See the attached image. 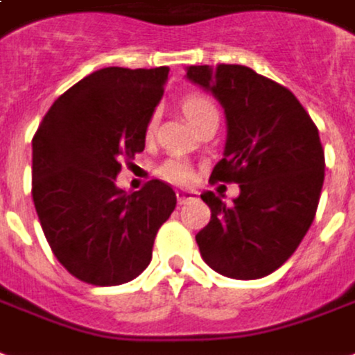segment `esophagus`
<instances>
[{
	"label": "esophagus",
	"instance_id": "obj_1",
	"mask_svg": "<svg viewBox=\"0 0 355 355\" xmlns=\"http://www.w3.org/2000/svg\"><path fill=\"white\" fill-rule=\"evenodd\" d=\"M175 196H178V202L185 204L187 200H193V198H196V196H198V193H196V191H193V189H178V191H175Z\"/></svg>",
	"mask_w": 355,
	"mask_h": 355
}]
</instances>
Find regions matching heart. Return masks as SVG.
Segmentation results:
<instances>
[{
    "mask_svg": "<svg viewBox=\"0 0 355 355\" xmlns=\"http://www.w3.org/2000/svg\"><path fill=\"white\" fill-rule=\"evenodd\" d=\"M209 113H217L216 105L209 102L208 98H202V96H191L183 103V115H185V119H187L191 126L196 121H200L204 115H209ZM155 124H157V115L151 117V121L147 124V134H153ZM160 175L166 181H170V183H187L191 180V170H189V166L183 160L174 159L168 160L166 164L160 168Z\"/></svg>",
    "mask_w": 355,
    "mask_h": 355,
    "instance_id": "obj_1",
    "label": "heart"
}]
</instances>
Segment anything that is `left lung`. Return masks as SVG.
Instances as JSON below:
<instances>
[{"label": "left lung", "instance_id": "1", "mask_svg": "<svg viewBox=\"0 0 355 355\" xmlns=\"http://www.w3.org/2000/svg\"><path fill=\"white\" fill-rule=\"evenodd\" d=\"M185 77L225 111L223 159L209 180L240 187L229 206L211 191L200 195L211 219L196 244L216 272L257 280L293 255L314 221L325 170L320 134L293 92L252 68L191 66Z\"/></svg>", "mask_w": 355, "mask_h": 355}]
</instances>
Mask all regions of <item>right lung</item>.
Instances as JSON below:
<instances>
[{
	"label": "right lung",
	"instance_id": "obj_1",
	"mask_svg": "<svg viewBox=\"0 0 355 355\" xmlns=\"http://www.w3.org/2000/svg\"><path fill=\"white\" fill-rule=\"evenodd\" d=\"M168 68H103L51 105L32 141V196L56 259L92 286H121L151 263L174 189L117 185L119 159L144 151Z\"/></svg>",
	"mask_w": 355,
	"mask_h": 355
}]
</instances>
